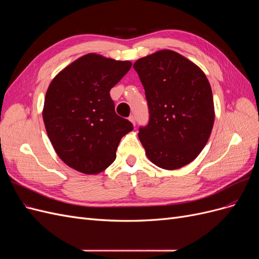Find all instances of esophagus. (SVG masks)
I'll return each instance as SVG.
<instances>
[{
	"instance_id": "1",
	"label": "esophagus",
	"mask_w": 259,
	"mask_h": 259,
	"mask_svg": "<svg viewBox=\"0 0 259 259\" xmlns=\"http://www.w3.org/2000/svg\"><path fill=\"white\" fill-rule=\"evenodd\" d=\"M128 119H130V121L133 123V125H135V124H136V119H135V115H131V116L128 117Z\"/></svg>"
}]
</instances>
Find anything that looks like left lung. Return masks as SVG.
Segmentation results:
<instances>
[{
	"instance_id": "obj_1",
	"label": "left lung",
	"mask_w": 259,
	"mask_h": 259,
	"mask_svg": "<svg viewBox=\"0 0 259 259\" xmlns=\"http://www.w3.org/2000/svg\"><path fill=\"white\" fill-rule=\"evenodd\" d=\"M133 67L148 101L149 122L138 133L148 159L164 169L187 165L205 147L214 125L213 94L206 75L169 50L140 58Z\"/></svg>"
}]
</instances>
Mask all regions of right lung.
Here are the masks:
<instances>
[{
    "instance_id": "add662e5",
    "label": "right lung",
    "mask_w": 259,
    "mask_h": 259,
    "mask_svg": "<svg viewBox=\"0 0 259 259\" xmlns=\"http://www.w3.org/2000/svg\"><path fill=\"white\" fill-rule=\"evenodd\" d=\"M131 67V61L92 53L54 77L45 95L43 121L55 151L68 166L92 175L115 160L120 140L133 124L115 113L110 90Z\"/></svg>"
}]
</instances>
